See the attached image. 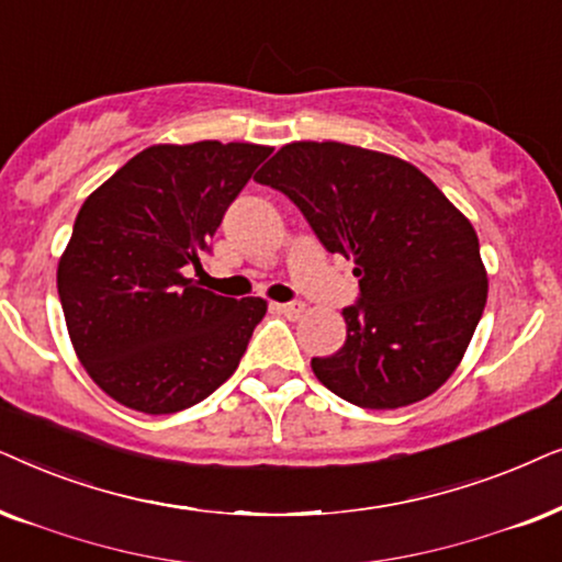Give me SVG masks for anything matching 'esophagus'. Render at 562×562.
Returning a JSON list of instances; mask_svg holds the SVG:
<instances>
[{
    "mask_svg": "<svg viewBox=\"0 0 562 562\" xmlns=\"http://www.w3.org/2000/svg\"><path fill=\"white\" fill-rule=\"evenodd\" d=\"M277 311H280L282 316H288V318H301L305 305L303 303H280V305H277Z\"/></svg>",
    "mask_w": 562,
    "mask_h": 562,
    "instance_id": "obj_1",
    "label": "esophagus"
}]
</instances>
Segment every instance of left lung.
<instances>
[{
    "label": "left lung",
    "mask_w": 562,
    "mask_h": 562,
    "mask_svg": "<svg viewBox=\"0 0 562 562\" xmlns=\"http://www.w3.org/2000/svg\"><path fill=\"white\" fill-rule=\"evenodd\" d=\"M295 203L326 251L355 259L347 341L311 368L362 408H401L452 375L488 297L470 221L408 161L336 140H297L257 177Z\"/></svg>",
    "instance_id": "8db88e82"
}]
</instances>
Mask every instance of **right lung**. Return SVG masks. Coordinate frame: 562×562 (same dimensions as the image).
<instances>
[{"label":"right lung","instance_id":"add662e5","mask_svg":"<svg viewBox=\"0 0 562 562\" xmlns=\"http://www.w3.org/2000/svg\"><path fill=\"white\" fill-rule=\"evenodd\" d=\"M272 148L151 146L89 194L58 261L74 349L110 398L177 414L234 375L261 297H223L184 277Z\"/></svg>","mask_w":562,"mask_h":562}]
</instances>
